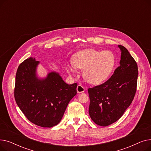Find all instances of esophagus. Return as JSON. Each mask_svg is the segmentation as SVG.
<instances>
[{
    "label": "esophagus",
    "instance_id": "obj_1",
    "mask_svg": "<svg viewBox=\"0 0 151 151\" xmlns=\"http://www.w3.org/2000/svg\"><path fill=\"white\" fill-rule=\"evenodd\" d=\"M76 91H77V92H78V93H80L84 92V91H85V89L83 88V87L81 85H78V86H77Z\"/></svg>",
    "mask_w": 151,
    "mask_h": 151
}]
</instances>
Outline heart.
<instances>
[{"label": "heart", "mask_w": 151, "mask_h": 151, "mask_svg": "<svg viewBox=\"0 0 151 151\" xmlns=\"http://www.w3.org/2000/svg\"><path fill=\"white\" fill-rule=\"evenodd\" d=\"M114 65L115 56L111 51L88 49L77 53L73 63H67L66 68L73 75L76 73V68L84 70L83 75L87 81L99 84L108 78Z\"/></svg>", "instance_id": "obj_1"}]
</instances>
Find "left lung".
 I'll return each mask as SVG.
<instances>
[{"mask_svg": "<svg viewBox=\"0 0 151 151\" xmlns=\"http://www.w3.org/2000/svg\"><path fill=\"white\" fill-rule=\"evenodd\" d=\"M118 47L121 52L120 66L107 81L88 89L89 113L91 119L100 126L109 125L119 119L137 91V63L124 46Z\"/></svg>", "mask_w": 151, "mask_h": 151, "instance_id": "1", "label": "left lung"}]
</instances>
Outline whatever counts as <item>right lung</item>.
Segmentation results:
<instances>
[{"label": "right lung", "mask_w": 151, "mask_h": 151, "mask_svg": "<svg viewBox=\"0 0 151 151\" xmlns=\"http://www.w3.org/2000/svg\"><path fill=\"white\" fill-rule=\"evenodd\" d=\"M39 63L30 58L19 65L16 75L14 98L29 121L50 128L61 121L68 103L76 95L77 84H67L55 71L45 78L39 77Z\"/></svg>", "instance_id": "1"}]
</instances>
